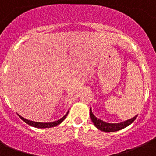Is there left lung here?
Wrapping results in <instances>:
<instances>
[{
	"label": "left lung",
	"mask_w": 156,
	"mask_h": 156,
	"mask_svg": "<svg viewBox=\"0 0 156 156\" xmlns=\"http://www.w3.org/2000/svg\"><path fill=\"white\" fill-rule=\"evenodd\" d=\"M90 116H91V119H92V121L93 122L94 125L96 126L98 129H100V131L105 132H117L119 130H121L124 127H127L128 125H130L132 122H134V120L136 119L137 115L135 117H133L132 119H130L127 121L122 122V123H108L106 122H104L103 120L100 119H97L95 115H93L92 110L90 108Z\"/></svg>",
	"instance_id": "obj_1"
}]
</instances>
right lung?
<instances>
[{"mask_svg": "<svg viewBox=\"0 0 156 156\" xmlns=\"http://www.w3.org/2000/svg\"><path fill=\"white\" fill-rule=\"evenodd\" d=\"M68 113H69V112H68L66 113V115H64V117H62L61 119L57 120V121L52 122V123H38V122H34V121H31V120H28V119H24V118L20 116V115H19V116H20V118L22 119L23 121L25 122V123H26L27 124H29V125L33 126V127H37V128H48V127H55V126L59 125L60 123H62L63 120L66 118Z\"/></svg>", "mask_w": 156, "mask_h": 156, "instance_id": "right-lung-1", "label": "right lung"}]
</instances>
